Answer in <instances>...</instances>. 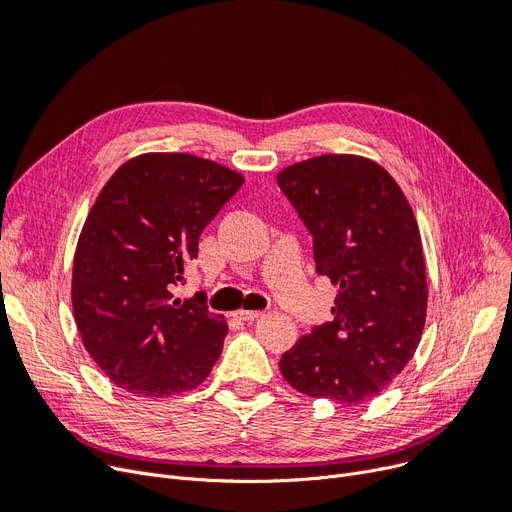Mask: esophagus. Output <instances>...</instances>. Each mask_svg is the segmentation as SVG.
<instances>
[{"label":"esophagus","mask_w":512,"mask_h":512,"mask_svg":"<svg viewBox=\"0 0 512 512\" xmlns=\"http://www.w3.org/2000/svg\"><path fill=\"white\" fill-rule=\"evenodd\" d=\"M262 312L260 310H237L235 312V316L239 321H254V319H258Z\"/></svg>","instance_id":"34e87169"}]
</instances>
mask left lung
Wrapping results in <instances>:
<instances>
[{"label": "left lung", "mask_w": 512, "mask_h": 512, "mask_svg": "<svg viewBox=\"0 0 512 512\" xmlns=\"http://www.w3.org/2000/svg\"><path fill=\"white\" fill-rule=\"evenodd\" d=\"M281 191L314 239L316 273L339 287L333 321L281 356L300 394L358 406L379 396L417 352L427 275L417 218L394 177L354 154L283 168Z\"/></svg>", "instance_id": "1"}]
</instances>
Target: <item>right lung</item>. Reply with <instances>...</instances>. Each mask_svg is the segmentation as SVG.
<instances>
[{
  "mask_svg": "<svg viewBox=\"0 0 512 512\" xmlns=\"http://www.w3.org/2000/svg\"><path fill=\"white\" fill-rule=\"evenodd\" d=\"M243 185L191 154H141L120 166L89 210L72 264V310L85 350L135 396L196 389L229 331L196 294L175 298L206 225Z\"/></svg>",
  "mask_w": 512,
  "mask_h": 512,
  "instance_id": "right-lung-1",
  "label": "right lung"
}]
</instances>
